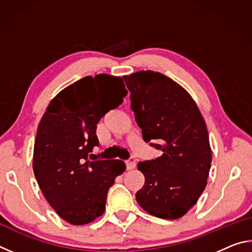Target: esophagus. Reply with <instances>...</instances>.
<instances>
[{
    "mask_svg": "<svg viewBox=\"0 0 252 252\" xmlns=\"http://www.w3.org/2000/svg\"><path fill=\"white\" fill-rule=\"evenodd\" d=\"M126 169H127V170L134 169L135 165H136L135 159H134V158H130V159H127V160L126 161Z\"/></svg>",
    "mask_w": 252,
    "mask_h": 252,
    "instance_id": "esophagus-1",
    "label": "esophagus"
}]
</instances>
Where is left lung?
I'll list each match as a JSON object with an SVG mask.
<instances>
[{"label":"left lung","mask_w":252,"mask_h":252,"mask_svg":"<svg viewBox=\"0 0 252 252\" xmlns=\"http://www.w3.org/2000/svg\"><path fill=\"white\" fill-rule=\"evenodd\" d=\"M123 79L143 140L162 152L139 162L146 182L136 201L158 218H181L207 186L212 157L206 123L189 93L168 76L140 71Z\"/></svg>","instance_id":"left-lung-1"}]
</instances>
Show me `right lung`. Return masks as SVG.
<instances>
[{"label":"right lung","instance_id":"right-lung-1","mask_svg":"<svg viewBox=\"0 0 252 252\" xmlns=\"http://www.w3.org/2000/svg\"><path fill=\"white\" fill-rule=\"evenodd\" d=\"M119 76H85L51 101L37 127L33 171L42 193L63 220L80 225L104 211L106 194L126 170L121 160H90L96 125L126 95Z\"/></svg>","mask_w":252,"mask_h":252}]
</instances>
